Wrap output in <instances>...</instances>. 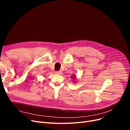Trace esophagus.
<instances>
[{"mask_svg": "<svg viewBox=\"0 0 130 130\" xmlns=\"http://www.w3.org/2000/svg\"><path fill=\"white\" fill-rule=\"evenodd\" d=\"M55 73L57 74H61V71H56V72H55Z\"/></svg>", "mask_w": 130, "mask_h": 130, "instance_id": "obj_1", "label": "esophagus"}]
</instances>
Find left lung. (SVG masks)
<instances>
[{
  "mask_svg": "<svg viewBox=\"0 0 130 130\" xmlns=\"http://www.w3.org/2000/svg\"><path fill=\"white\" fill-rule=\"evenodd\" d=\"M75 77H76V76H75V75H73V76H72L73 78H75Z\"/></svg>",
  "mask_w": 130,
  "mask_h": 130,
  "instance_id": "8db88e82",
  "label": "left lung"
}]
</instances>
